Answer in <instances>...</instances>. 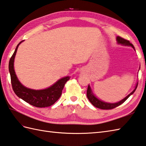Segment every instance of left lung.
I'll list each match as a JSON object with an SVG mask.
<instances>
[{
    "label": "left lung",
    "mask_w": 146,
    "mask_h": 146,
    "mask_svg": "<svg viewBox=\"0 0 146 146\" xmlns=\"http://www.w3.org/2000/svg\"><path fill=\"white\" fill-rule=\"evenodd\" d=\"M117 41L118 43L122 44V45H124L131 46L134 49V46H133V44L129 42V40L122 38V37H121L119 36H117ZM137 87V86L136 85V86H135V88L133 92H131L129 94V95H127L126 98H124L123 100H121V101H119V102L116 103H105V102H103V101H101L99 100L97 98H96L93 95V93L91 92L90 86L89 85H88V89H87V91H86V96H87L88 99L89 100L91 103L94 106H95L96 108H99V109H101V110H112V109H114V108H116L117 106H119V105L123 104L124 101H126L127 98L131 95V94H133L134 93V91H135V90H136Z\"/></svg>",
    "instance_id": "8db88e82"
}]
</instances>
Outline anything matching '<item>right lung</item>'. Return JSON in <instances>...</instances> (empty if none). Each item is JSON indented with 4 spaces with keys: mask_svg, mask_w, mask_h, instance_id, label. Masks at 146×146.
I'll use <instances>...</instances> for the list:
<instances>
[{
    "mask_svg": "<svg viewBox=\"0 0 146 146\" xmlns=\"http://www.w3.org/2000/svg\"><path fill=\"white\" fill-rule=\"evenodd\" d=\"M22 42H20L17 46L9 63V70L11 74L12 89L17 96L33 106L45 108L52 106L62 95L64 86L70 78L69 76L63 78L58 81L53 86L45 90H33L23 86L19 82L13 69V62L17 50L19 45Z\"/></svg>",
    "mask_w": 146,
    "mask_h": 146,
    "instance_id": "obj_1",
    "label": "right lung"
}]
</instances>
